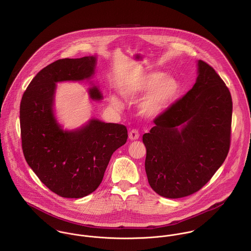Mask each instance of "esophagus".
Masks as SVG:
<instances>
[{
    "label": "esophagus",
    "mask_w": 251,
    "mask_h": 251,
    "mask_svg": "<svg viewBox=\"0 0 251 251\" xmlns=\"http://www.w3.org/2000/svg\"><path fill=\"white\" fill-rule=\"evenodd\" d=\"M139 136H140V133L137 129H131L128 134V138L130 140H137L139 138Z\"/></svg>",
    "instance_id": "34e87169"
}]
</instances>
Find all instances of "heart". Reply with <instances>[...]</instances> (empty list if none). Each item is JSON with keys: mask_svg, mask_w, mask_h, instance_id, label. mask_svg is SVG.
<instances>
[{"mask_svg": "<svg viewBox=\"0 0 251 251\" xmlns=\"http://www.w3.org/2000/svg\"><path fill=\"white\" fill-rule=\"evenodd\" d=\"M179 89V83L176 79L155 72L145 75L136 82L124 83L121 87V94L126 100H133L138 96L149 93L141 107L144 114L153 117L160 114L173 101ZM112 103L116 107H121V103L116 98H112Z\"/></svg>", "mask_w": 251, "mask_h": 251, "instance_id": "obj_1", "label": "heart"}]
</instances>
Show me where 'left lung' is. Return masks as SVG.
<instances>
[{"label": "left lung", "instance_id": "left-lung-1", "mask_svg": "<svg viewBox=\"0 0 251 251\" xmlns=\"http://www.w3.org/2000/svg\"><path fill=\"white\" fill-rule=\"evenodd\" d=\"M232 110L224 81L199 60L192 89L158 115L143 135L145 170L157 194L185 197L212 179L230 149Z\"/></svg>", "mask_w": 251, "mask_h": 251}]
</instances>
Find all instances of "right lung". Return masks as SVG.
<instances>
[{
  "mask_svg": "<svg viewBox=\"0 0 251 251\" xmlns=\"http://www.w3.org/2000/svg\"><path fill=\"white\" fill-rule=\"evenodd\" d=\"M96 57L61 59L36 74L20 103L22 150L29 166L51 191L65 198H82L102 181L113 152L127 140L124 125L91 120L75 131H64L53 114L57 82L90 78ZM101 100L99 89L90 90Z\"/></svg>",
  "mask_w": 251,
  "mask_h": 251,
  "instance_id": "1",
  "label": "right lung"
}]
</instances>
